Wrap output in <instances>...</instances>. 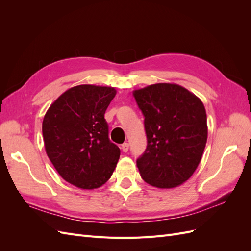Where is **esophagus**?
I'll return each instance as SVG.
<instances>
[{
  "label": "esophagus",
  "instance_id": "1",
  "mask_svg": "<svg viewBox=\"0 0 251 251\" xmlns=\"http://www.w3.org/2000/svg\"><path fill=\"white\" fill-rule=\"evenodd\" d=\"M121 149H123L124 153H126V151H128V143H127V142L123 143V146H121Z\"/></svg>",
  "mask_w": 251,
  "mask_h": 251
}]
</instances>
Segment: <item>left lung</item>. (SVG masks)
<instances>
[{
	"mask_svg": "<svg viewBox=\"0 0 251 251\" xmlns=\"http://www.w3.org/2000/svg\"><path fill=\"white\" fill-rule=\"evenodd\" d=\"M133 95L144 116L147 149L137 159L141 178L159 188H173L192 177L207 141L203 102L176 83H155Z\"/></svg>",
	"mask_w": 251,
	"mask_h": 251,
	"instance_id": "obj_1",
	"label": "left lung"
}]
</instances>
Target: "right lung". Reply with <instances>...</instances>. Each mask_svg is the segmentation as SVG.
Returning a JSON list of instances; mask_svg holds the SVG:
<instances>
[{"instance_id": "1", "label": "right lung", "mask_w": 251, "mask_h": 251, "mask_svg": "<svg viewBox=\"0 0 251 251\" xmlns=\"http://www.w3.org/2000/svg\"><path fill=\"white\" fill-rule=\"evenodd\" d=\"M115 95L111 87L76 86L60 95L45 114L46 153L62 178L79 188L100 187L116 168L120 150L109 139L104 119Z\"/></svg>"}]
</instances>
